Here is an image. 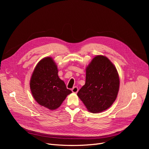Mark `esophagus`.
I'll return each instance as SVG.
<instances>
[{"label": "esophagus", "instance_id": "1", "mask_svg": "<svg viewBox=\"0 0 149 149\" xmlns=\"http://www.w3.org/2000/svg\"><path fill=\"white\" fill-rule=\"evenodd\" d=\"M72 92H74V93H77V92L79 91V88H78V87H77V86H74V87L72 89Z\"/></svg>", "mask_w": 149, "mask_h": 149}]
</instances>
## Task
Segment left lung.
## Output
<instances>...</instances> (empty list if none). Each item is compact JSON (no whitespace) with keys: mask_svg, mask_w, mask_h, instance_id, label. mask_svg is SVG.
<instances>
[{"mask_svg":"<svg viewBox=\"0 0 149 149\" xmlns=\"http://www.w3.org/2000/svg\"><path fill=\"white\" fill-rule=\"evenodd\" d=\"M120 80L117 70L107 57L98 56L86 69V83L77 95L92 113L106 110L116 100Z\"/></svg>","mask_w":149,"mask_h":149,"instance_id":"obj_1","label":"left lung"}]
</instances>
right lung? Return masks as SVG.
Returning a JSON list of instances; mask_svg holds the SVG:
<instances>
[{"label":"right lung","instance_id":"right-lung-1","mask_svg":"<svg viewBox=\"0 0 149 149\" xmlns=\"http://www.w3.org/2000/svg\"><path fill=\"white\" fill-rule=\"evenodd\" d=\"M56 63L51 57L39 61L30 80V88L37 102L50 110L60 106L72 91L58 76Z\"/></svg>","mask_w":149,"mask_h":149}]
</instances>
